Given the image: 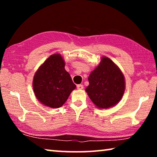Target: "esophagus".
I'll return each mask as SVG.
<instances>
[{"label":"esophagus","mask_w":157,"mask_h":157,"mask_svg":"<svg viewBox=\"0 0 157 157\" xmlns=\"http://www.w3.org/2000/svg\"><path fill=\"white\" fill-rule=\"evenodd\" d=\"M77 89L79 90H82L84 89V86L82 84H78V85H77Z\"/></svg>","instance_id":"esophagus-1"}]
</instances>
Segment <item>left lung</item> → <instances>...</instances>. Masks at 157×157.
<instances>
[{
    "mask_svg": "<svg viewBox=\"0 0 157 157\" xmlns=\"http://www.w3.org/2000/svg\"><path fill=\"white\" fill-rule=\"evenodd\" d=\"M89 82L86 91L92 102L100 109L116 105L125 89L123 73L112 61L105 57L90 74Z\"/></svg>",
    "mask_w": 157,
    "mask_h": 157,
    "instance_id": "obj_1",
    "label": "left lung"
}]
</instances>
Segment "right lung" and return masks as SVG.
<instances>
[{
  "mask_svg": "<svg viewBox=\"0 0 157 157\" xmlns=\"http://www.w3.org/2000/svg\"><path fill=\"white\" fill-rule=\"evenodd\" d=\"M65 63L59 54L50 56L34 76L33 89L39 102L51 108L64 104L71 91L75 89Z\"/></svg>",
  "mask_w": 157,
  "mask_h": 157,
  "instance_id": "right-lung-1",
  "label": "right lung"
}]
</instances>
